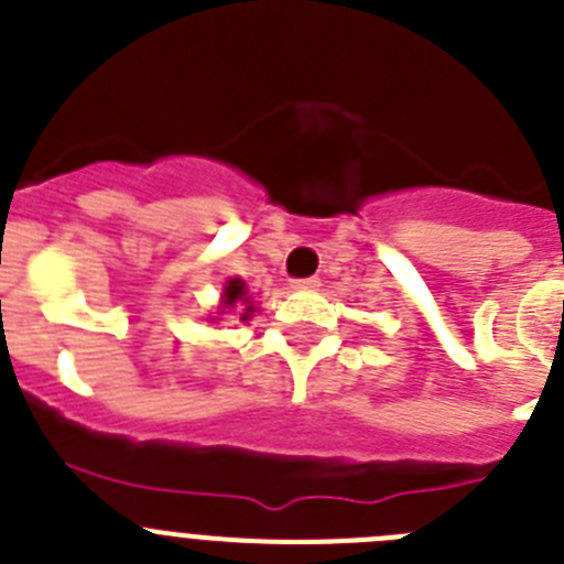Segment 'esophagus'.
Returning a JSON list of instances; mask_svg holds the SVG:
<instances>
[{
  "instance_id": "esophagus-1",
  "label": "esophagus",
  "mask_w": 564,
  "mask_h": 564,
  "mask_svg": "<svg viewBox=\"0 0 564 564\" xmlns=\"http://www.w3.org/2000/svg\"><path fill=\"white\" fill-rule=\"evenodd\" d=\"M293 288H296V291H313V288H318V279L316 276L293 279Z\"/></svg>"
}]
</instances>
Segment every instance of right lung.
<instances>
[{"mask_svg":"<svg viewBox=\"0 0 564 564\" xmlns=\"http://www.w3.org/2000/svg\"><path fill=\"white\" fill-rule=\"evenodd\" d=\"M223 307H246L239 318L251 316V313H253L251 296H248V288H246V282H242V279H228L226 288H223Z\"/></svg>","mask_w":564,"mask_h":564,"instance_id":"add662e5","label":"right lung"}]
</instances>
